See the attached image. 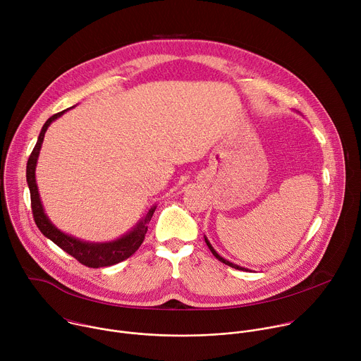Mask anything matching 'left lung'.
Masks as SVG:
<instances>
[{
	"label": "left lung",
	"instance_id": "left-lung-1",
	"mask_svg": "<svg viewBox=\"0 0 361 361\" xmlns=\"http://www.w3.org/2000/svg\"><path fill=\"white\" fill-rule=\"evenodd\" d=\"M205 243H207V245H209V248H210V251L214 254V257H216V259L217 260H220L221 263H224V264H227V266H230V267H233V269H237V270H243V271H245V269H243V267H240V266H237V264H233V263H230V262H227V260H224L223 259V257H220L217 252H216V250L212 247V244L209 243V240L207 238H205Z\"/></svg>",
	"mask_w": 361,
	"mask_h": 361
}]
</instances>
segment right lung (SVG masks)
Masks as SVG:
<instances>
[{"mask_svg":"<svg viewBox=\"0 0 361 361\" xmlns=\"http://www.w3.org/2000/svg\"><path fill=\"white\" fill-rule=\"evenodd\" d=\"M64 113H66V110L60 111L54 116H51L45 121V124L42 126V130L38 135L37 144H35L32 152L30 154V159L27 161V183H28L30 195H31L32 217H34L37 227L47 238H49L51 241L56 243L60 248H63L66 252L73 255L74 259L77 262H80L82 266H87L91 269L114 266L120 262L127 260L128 257H131L140 248L141 243L144 241L145 233H147V224L149 223L154 212H156V207H152L147 213V216L138 223V226L133 231L126 234L123 238L113 241V243H104V244L82 243L74 237H70V235L61 233L60 230H57L53 224L49 223V220L47 219L45 213H44L42 204L39 201V194H38V188H37V183H35V164H37L39 148H41V144L44 140V134H45L48 126L56 118L63 116Z\"/></svg>","mask_w":361,"mask_h":361,"instance_id":"right-lung-1","label":"right lung"}]
</instances>
